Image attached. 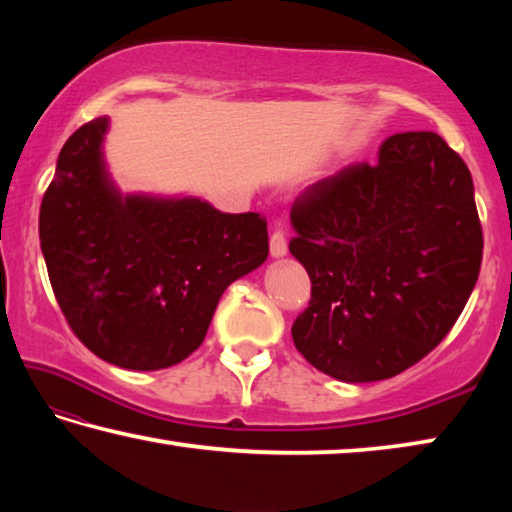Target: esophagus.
<instances>
[{"instance_id": "obj_1", "label": "esophagus", "mask_w": 512, "mask_h": 512, "mask_svg": "<svg viewBox=\"0 0 512 512\" xmlns=\"http://www.w3.org/2000/svg\"><path fill=\"white\" fill-rule=\"evenodd\" d=\"M271 255L273 257L287 255V235H284L282 230H273V235H271Z\"/></svg>"}]
</instances>
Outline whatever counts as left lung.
Listing matches in <instances>:
<instances>
[{
  "label": "left lung",
  "mask_w": 512,
  "mask_h": 512,
  "mask_svg": "<svg viewBox=\"0 0 512 512\" xmlns=\"http://www.w3.org/2000/svg\"><path fill=\"white\" fill-rule=\"evenodd\" d=\"M289 250L309 307L293 343L325 375L361 384L427 357L479 280L483 230L461 155L436 133H397L377 164H350L291 207Z\"/></svg>",
  "instance_id": "obj_1"
}]
</instances>
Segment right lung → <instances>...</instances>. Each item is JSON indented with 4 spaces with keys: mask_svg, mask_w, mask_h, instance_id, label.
I'll return each instance as SVG.
<instances>
[{
    "mask_svg": "<svg viewBox=\"0 0 512 512\" xmlns=\"http://www.w3.org/2000/svg\"><path fill=\"white\" fill-rule=\"evenodd\" d=\"M83 124L58 155L40 205L51 289L85 348L128 370H162L203 343L219 298L268 257L266 219L198 198L121 196Z\"/></svg>",
    "mask_w": 512,
    "mask_h": 512,
    "instance_id": "obj_1",
    "label": "right lung"
}]
</instances>
